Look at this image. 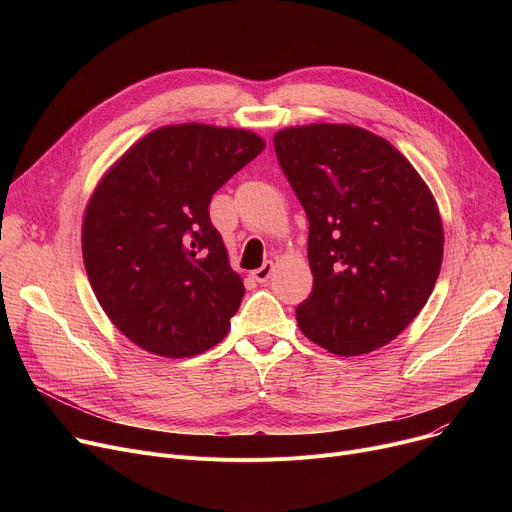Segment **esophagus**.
I'll list each match as a JSON object with an SVG mask.
<instances>
[{
    "label": "esophagus",
    "instance_id": "obj_1",
    "mask_svg": "<svg viewBox=\"0 0 512 512\" xmlns=\"http://www.w3.org/2000/svg\"><path fill=\"white\" fill-rule=\"evenodd\" d=\"M272 274H274V263H272V261H265V263L259 267V270L253 272V278H255L257 282H267V280H270Z\"/></svg>",
    "mask_w": 512,
    "mask_h": 512
}]
</instances>
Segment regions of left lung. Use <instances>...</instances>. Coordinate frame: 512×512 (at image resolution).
I'll return each mask as SVG.
<instances>
[{"label":"left lung","mask_w":512,"mask_h":512,"mask_svg":"<svg viewBox=\"0 0 512 512\" xmlns=\"http://www.w3.org/2000/svg\"><path fill=\"white\" fill-rule=\"evenodd\" d=\"M280 166L309 220V299L301 332L338 357L392 342L440 276L444 230L425 180L392 143L353 124L274 134Z\"/></svg>","instance_id":"left-lung-1"}]
</instances>
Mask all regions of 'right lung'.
Here are the masks:
<instances>
[{
    "label": "right lung",
    "mask_w": 512,
    "mask_h": 512,
    "mask_svg": "<svg viewBox=\"0 0 512 512\" xmlns=\"http://www.w3.org/2000/svg\"><path fill=\"white\" fill-rule=\"evenodd\" d=\"M263 149L245 128L161 126L97 182L83 218L85 270L105 315L143 351L195 357L226 338L245 284L209 201Z\"/></svg>",
    "instance_id": "add662e5"
}]
</instances>
